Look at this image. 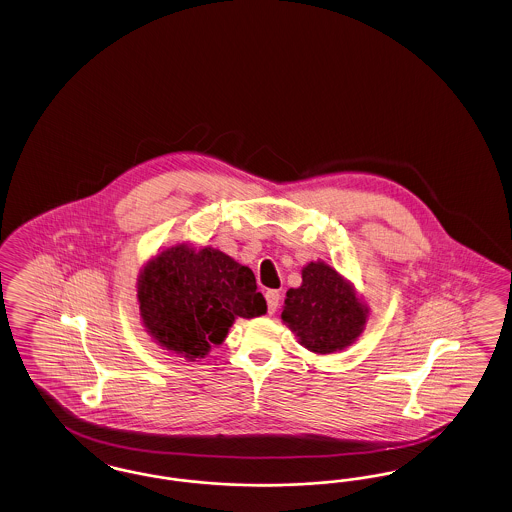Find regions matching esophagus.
Instances as JSON below:
<instances>
[{
    "label": "esophagus",
    "mask_w": 512,
    "mask_h": 512,
    "mask_svg": "<svg viewBox=\"0 0 512 512\" xmlns=\"http://www.w3.org/2000/svg\"><path fill=\"white\" fill-rule=\"evenodd\" d=\"M265 297H267L268 315H274L276 309L280 307L282 295H280V292H276V290H268V292L265 293Z\"/></svg>",
    "instance_id": "1"
}]
</instances>
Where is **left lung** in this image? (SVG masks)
Masks as SVG:
<instances>
[{
    "label": "left lung",
    "mask_w": 512,
    "mask_h": 512,
    "mask_svg": "<svg viewBox=\"0 0 512 512\" xmlns=\"http://www.w3.org/2000/svg\"><path fill=\"white\" fill-rule=\"evenodd\" d=\"M301 286L290 288L282 320L299 343L330 355L359 340L368 320V305L355 286L324 261H311L301 270Z\"/></svg>",
    "instance_id": "1"
}]
</instances>
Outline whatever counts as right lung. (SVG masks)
<instances>
[{
    "instance_id": "right-lung-1",
    "label": "right lung",
    "mask_w": 512,
    "mask_h": 512,
    "mask_svg": "<svg viewBox=\"0 0 512 512\" xmlns=\"http://www.w3.org/2000/svg\"><path fill=\"white\" fill-rule=\"evenodd\" d=\"M140 318L169 353L203 359L238 317L267 313L255 274L215 247L178 244L151 257L138 276Z\"/></svg>"
}]
</instances>
